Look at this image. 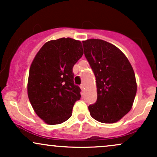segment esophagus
I'll use <instances>...</instances> for the list:
<instances>
[{
    "label": "esophagus",
    "instance_id": "1",
    "mask_svg": "<svg viewBox=\"0 0 157 157\" xmlns=\"http://www.w3.org/2000/svg\"><path fill=\"white\" fill-rule=\"evenodd\" d=\"M80 89H81V90H82V91H84L85 88H84V85L83 84L81 85V86H80Z\"/></svg>",
    "mask_w": 157,
    "mask_h": 157
}]
</instances>
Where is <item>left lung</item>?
I'll return each mask as SVG.
<instances>
[{"label": "left lung", "mask_w": 157, "mask_h": 157, "mask_svg": "<svg viewBox=\"0 0 157 157\" xmlns=\"http://www.w3.org/2000/svg\"><path fill=\"white\" fill-rule=\"evenodd\" d=\"M84 54L96 77L97 100L89 106L102 123L118 122L130 111L137 85L131 64L121 50L100 39L82 41Z\"/></svg>", "instance_id": "8db88e82"}]
</instances>
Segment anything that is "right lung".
Here are the masks:
<instances>
[{
	"label": "right lung",
	"mask_w": 157,
	"mask_h": 157,
	"mask_svg": "<svg viewBox=\"0 0 157 157\" xmlns=\"http://www.w3.org/2000/svg\"><path fill=\"white\" fill-rule=\"evenodd\" d=\"M83 55L80 40L60 38L46 42L30 66L27 94L36 114L45 123L57 125L71 117L80 89L72 68Z\"/></svg>",
	"instance_id": "1"
}]
</instances>
